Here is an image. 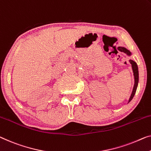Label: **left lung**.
Returning a JSON list of instances; mask_svg holds the SVG:
<instances>
[{
	"label": "left lung",
	"mask_w": 151,
	"mask_h": 151,
	"mask_svg": "<svg viewBox=\"0 0 151 151\" xmlns=\"http://www.w3.org/2000/svg\"><path fill=\"white\" fill-rule=\"evenodd\" d=\"M120 49H121V51L124 52L125 53L127 54V55H131V53H130V51L129 50H127V49H125V47H120ZM129 62H130V64H132V70H133L134 79H135V83H134V86L133 91H132V93L131 96H130V98H129V102L132 100V99H133L134 96L135 95V93H136V89H137V87H138V78H139V76H138L139 75H138V66H137V64L134 61H133V60H129Z\"/></svg>",
	"instance_id": "8db88e82"
}]
</instances>
